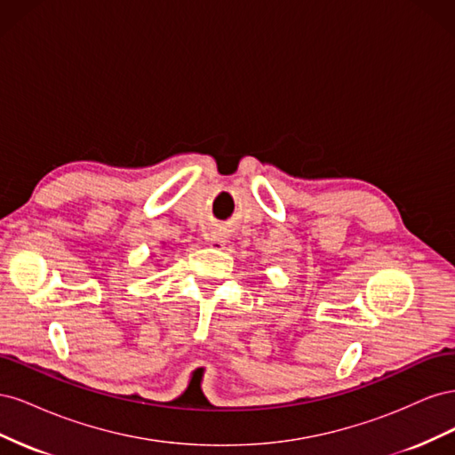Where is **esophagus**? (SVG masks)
I'll list each match as a JSON object with an SVG mask.
<instances>
[{
  "label": "esophagus",
  "mask_w": 455,
  "mask_h": 455,
  "mask_svg": "<svg viewBox=\"0 0 455 455\" xmlns=\"http://www.w3.org/2000/svg\"><path fill=\"white\" fill-rule=\"evenodd\" d=\"M209 244L214 246V249H218V251H222L224 246H226V239H224L222 235H218V233H214V235H212L211 241H209Z\"/></svg>",
  "instance_id": "obj_1"
}]
</instances>
